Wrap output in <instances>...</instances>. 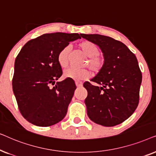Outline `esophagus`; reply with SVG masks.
Listing matches in <instances>:
<instances>
[{
    "mask_svg": "<svg viewBox=\"0 0 156 156\" xmlns=\"http://www.w3.org/2000/svg\"><path fill=\"white\" fill-rule=\"evenodd\" d=\"M75 84H76V86L77 87H81L82 86V83L80 82H76Z\"/></svg>",
    "mask_w": 156,
    "mask_h": 156,
    "instance_id": "34e87169",
    "label": "esophagus"
}]
</instances>
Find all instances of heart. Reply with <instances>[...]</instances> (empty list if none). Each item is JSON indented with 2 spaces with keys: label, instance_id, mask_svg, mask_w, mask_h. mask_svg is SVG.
Returning <instances> with one entry per match:
<instances>
[{
  "label": "heart",
  "instance_id": "obj_1",
  "mask_svg": "<svg viewBox=\"0 0 156 156\" xmlns=\"http://www.w3.org/2000/svg\"><path fill=\"white\" fill-rule=\"evenodd\" d=\"M79 47L83 53L89 57L87 65L89 66L93 71L99 72L104 65V59L99 56V48L97 44L91 41H83L79 44ZM69 47L65 46L59 51L57 55V61L62 68L67 67L69 65ZM90 72L87 69H76L69 68L64 72V76L75 81L84 80L90 76Z\"/></svg>",
  "mask_w": 156,
  "mask_h": 156
}]
</instances>
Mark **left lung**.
I'll return each instance as SVG.
<instances>
[{
  "label": "left lung",
  "instance_id": "left-lung-1",
  "mask_svg": "<svg viewBox=\"0 0 156 156\" xmlns=\"http://www.w3.org/2000/svg\"><path fill=\"white\" fill-rule=\"evenodd\" d=\"M101 49L104 65L91 82L84 84L87 115L97 124L114 126L129 119L139 102L142 74L136 55L126 45L114 38L98 34H81Z\"/></svg>",
  "mask_w": 156,
  "mask_h": 156
}]
</instances>
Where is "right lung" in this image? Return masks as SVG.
I'll list each match as a JSON object with an SVG mask.
<instances>
[{"mask_svg":"<svg viewBox=\"0 0 156 156\" xmlns=\"http://www.w3.org/2000/svg\"><path fill=\"white\" fill-rule=\"evenodd\" d=\"M77 33L44 34L23 47L15 61L12 91L22 116L30 123L50 126L65 118L76 85L70 79L57 82L62 74L57 55Z\"/></svg>","mask_w":156,"mask_h":156,"instance_id":"right-lung-1","label":"right lung"}]
</instances>
